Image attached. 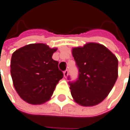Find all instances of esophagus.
Instances as JSON below:
<instances>
[{"label":"esophagus","mask_w":130,"mask_h":130,"mask_svg":"<svg viewBox=\"0 0 130 130\" xmlns=\"http://www.w3.org/2000/svg\"><path fill=\"white\" fill-rule=\"evenodd\" d=\"M63 73H64V76L66 78V77L68 76V70H65Z\"/></svg>","instance_id":"esophagus-1"}]
</instances>
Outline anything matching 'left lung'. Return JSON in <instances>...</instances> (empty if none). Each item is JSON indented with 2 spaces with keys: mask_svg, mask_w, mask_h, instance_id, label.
I'll list each match as a JSON object with an SVG mask.
<instances>
[{
  "mask_svg": "<svg viewBox=\"0 0 130 130\" xmlns=\"http://www.w3.org/2000/svg\"><path fill=\"white\" fill-rule=\"evenodd\" d=\"M78 77L69 82L71 95L78 104L93 106L109 94L118 78V59L103 45L88 43L73 48ZM68 78L70 80V77Z\"/></svg>",
  "mask_w": 130,
  "mask_h": 130,
  "instance_id": "1",
  "label": "left lung"
}]
</instances>
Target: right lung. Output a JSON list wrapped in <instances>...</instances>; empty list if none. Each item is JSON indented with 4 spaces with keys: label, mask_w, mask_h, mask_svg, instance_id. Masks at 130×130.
<instances>
[{
    "label": "right lung",
    "mask_w": 130,
    "mask_h": 130,
    "mask_svg": "<svg viewBox=\"0 0 130 130\" xmlns=\"http://www.w3.org/2000/svg\"><path fill=\"white\" fill-rule=\"evenodd\" d=\"M56 51L44 43H32L12 54L11 75L14 87L27 103L39 105L48 101L63 78L58 62L52 57Z\"/></svg>",
    "instance_id": "1"
}]
</instances>
